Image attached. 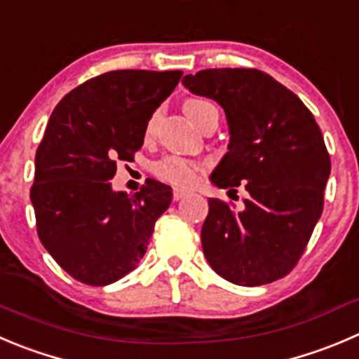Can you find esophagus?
Instances as JSON below:
<instances>
[{
	"instance_id": "1",
	"label": "esophagus",
	"mask_w": 359,
	"mask_h": 359,
	"mask_svg": "<svg viewBox=\"0 0 359 359\" xmlns=\"http://www.w3.org/2000/svg\"><path fill=\"white\" fill-rule=\"evenodd\" d=\"M186 194H187V191L179 189V187H175V189H173V200H175V201L182 200V198L186 196Z\"/></svg>"
}]
</instances>
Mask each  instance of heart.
Returning a JSON list of instances; mask_svg holds the SVG:
<instances>
[{
    "label": "heart",
    "mask_w": 359,
    "mask_h": 359,
    "mask_svg": "<svg viewBox=\"0 0 359 359\" xmlns=\"http://www.w3.org/2000/svg\"><path fill=\"white\" fill-rule=\"evenodd\" d=\"M182 110L187 116V119H189L194 126H198V124H200L210 112H217L212 103L203 102V100H187V102L184 103ZM158 114H154V116L149 119L147 130H145L147 135H151L152 131H154L156 124H158ZM152 170H154V173L159 179L166 180V182L177 184V186H189V184H193L194 179H196L200 166H198L196 163L187 161V159L184 158L168 156V158L156 163V165L152 166Z\"/></svg>",
    "instance_id": "b5f03b06"
}]
</instances>
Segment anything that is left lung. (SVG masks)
Wrapping results in <instances>:
<instances>
[{
  "mask_svg": "<svg viewBox=\"0 0 359 359\" xmlns=\"http://www.w3.org/2000/svg\"><path fill=\"white\" fill-rule=\"evenodd\" d=\"M214 100L228 121V152L210 175L221 189L245 184L242 210L210 198L201 226L208 264L238 286L287 276L323 212L330 156L311 110L259 69H201L182 79Z\"/></svg>",
  "mask_w": 359,
  "mask_h": 359,
  "instance_id": "left-lung-1",
  "label": "left lung"
}]
</instances>
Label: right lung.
Returning a JSON list of instances; mask_svg holds the SVG:
<instances>
[{"mask_svg":"<svg viewBox=\"0 0 359 359\" xmlns=\"http://www.w3.org/2000/svg\"><path fill=\"white\" fill-rule=\"evenodd\" d=\"M182 72L117 69L75 87L52 112L34 158L31 203L47 252L73 279L107 286L137 268L172 187L149 179L135 196L112 189L147 123Z\"/></svg>","mask_w":359,"mask_h":359,"instance_id":"1","label":"right lung"}]
</instances>
